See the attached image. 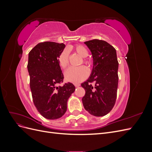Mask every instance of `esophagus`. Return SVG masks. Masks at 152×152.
Instances as JSON below:
<instances>
[{
  "label": "esophagus",
  "instance_id": "esophagus-1",
  "mask_svg": "<svg viewBox=\"0 0 152 152\" xmlns=\"http://www.w3.org/2000/svg\"><path fill=\"white\" fill-rule=\"evenodd\" d=\"M74 85H75V86L76 87H79V86H80V84H77V83L75 84Z\"/></svg>",
  "mask_w": 152,
  "mask_h": 152
}]
</instances>
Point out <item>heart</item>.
Wrapping results in <instances>:
<instances>
[{
	"label": "heart",
	"instance_id": "b5f03b06",
	"mask_svg": "<svg viewBox=\"0 0 152 152\" xmlns=\"http://www.w3.org/2000/svg\"><path fill=\"white\" fill-rule=\"evenodd\" d=\"M73 49L82 58H86L89 54L87 49L81 45H77ZM58 61L59 66L62 68L65 69L68 65L69 63V54L67 49H64L58 56ZM83 63L87 65L91 66L92 63L90 61L84 59ZM88 75V70L84 66H80L79 67H70L65 72V79L67 81L78 83L85 79Z\"/></svg>",
	"mask_w": 152,
	"mask_h": 152
}]
</instances>
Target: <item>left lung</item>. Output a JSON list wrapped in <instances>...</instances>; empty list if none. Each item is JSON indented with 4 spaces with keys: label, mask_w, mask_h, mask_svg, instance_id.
Here are the masks:
<instances>
[{
    "label": "left lung",
    "mask_w": 152,
    "mask_h": 152,
    "mask_svg": "<svg viewBox=\"0 0 152 152\" xmlns=\"http://www.w3.org/2000/svg\"><path fill=\"white\" fill-rule=\"evenodd\" d=\"M84 44L91 52L93 68L89 79L81 84L86 91L82 103L92 115L102 117L111 111L117 98L118 82L117 52L104 40L93 39Z\"/></svg>",
    "instance_id": "left-lung-1"
}]
</instances>
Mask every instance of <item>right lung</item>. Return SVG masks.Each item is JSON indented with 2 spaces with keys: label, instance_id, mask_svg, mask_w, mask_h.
Here are the masks:
<instances>
[{
  "label": "right lung",
  "instance_id": "add662e5",
  "mask_svg": "<svg viewBox=\"0 0 152 152\" xmlns=\"http://www.w3.org/2000/svg\"><path fill=\"white\" fill-rule=\"evenodd\" d=\"M65 48L63 43L40 42L28 54L27 68L33 102L38 112L49 120L65 113L68 99L75 90L70 82L59 86L64 77L58 58Z\"/></svg>",
  "mask_w": 152,
  "mask_h": 152
}]
</instances>
